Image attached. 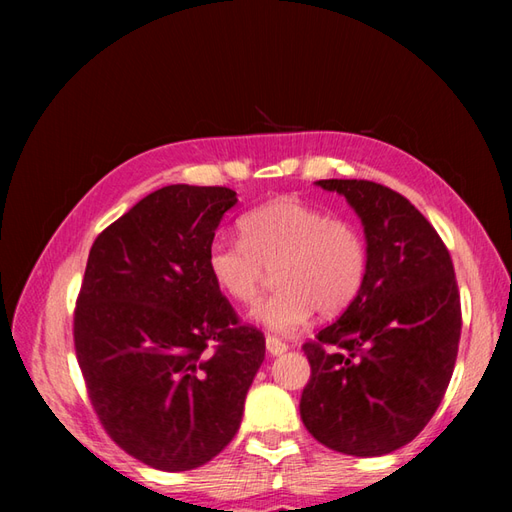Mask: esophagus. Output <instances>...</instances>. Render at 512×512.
<instances>
[{"mask_svg":"<svg viewBox=\"0 0 512 512\" xmlns=\"http://www.w3.org/2000/svg\"><path fill=\"white\" fill-rule=\"evenodd\" d=\"M266 350L270 356H279L288 350V345L281 339H277V336H266Z\"/></svg>","mask_w":512,"mask_h":512,"instance_id":"34e87169","label":"esophagus"}]
</instances>
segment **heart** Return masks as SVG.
<instances>
[{"label": "heart", "instance_id": "b5f03b06", "mask_svg": "<svg viewBox=\"0 0 512 512\" xmlns=\"http://www.w3.org/2000/svg\"><path fill=\"white\" fill-rule=\"evenodd\" d=\"M242 239H217L206 255L213 284L226 297L255 306L277 273L279 290L253 317L277 334L350 308L367 275V244L358 226L295 198H279L239 220Z\"/></svg>", "mask_w": 512, "mask_h": 512}]
</instances>
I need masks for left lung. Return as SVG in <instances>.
I'll use <instances>...</instances> for the list:
<instances>
[{
    "label": "left lung",
    "mask_w": 512,
    "mask_h": 512,
    "mask_svg": "<svg viewBox=\"0 0 512 512\" xmlns=\"http://www.w3.org/2000/svg\"><path fill=\"white\" fill-rule=\"evenodd\" d=\"M361 217L367 275L354 303L303 343L299 411L314 440L358 458L405 447L440 407L462 332L455 270L405 195L369 180H319Z\"/></svg>",
    "instance_id": "left-lung-1"
}]
</instances>
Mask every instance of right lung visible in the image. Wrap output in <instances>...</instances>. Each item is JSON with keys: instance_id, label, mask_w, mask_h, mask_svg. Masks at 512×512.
<instances>
[{"instance_id": "add662e5", "label": "right lung", "mask_w": 512, "mask_h": 512, "mask_svg": "<svg viewBox=\"0 0 512 512\" xmlns=\"http://www.w3.org/2000/svg\"><path fill=\"white\" fill-rule=\"evenodd\" d=\"M233 189L169 184L94 239L74 350L103 429L132 458L189 471L235 438L266 339L213 284L206 255Z\"/></svg>"}]
</instances>
